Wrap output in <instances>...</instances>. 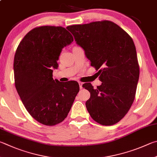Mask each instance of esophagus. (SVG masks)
<instances>
[{
    "label": "esophagus",
    "instance_id": "1",
    "mask_svg": "<svg viewBox=\"0 0 157 157\" xmlns=\"http://www.w3.org/2000/svg\"><path fill=\"white\" fill-rule=\"evenodd\" d=\"M78 83H79V88H80V89H82V85H83V83H82V82H79Z\"/></svg>",
    "mask_w": 157,
    "mask_h": 157
}]
</instances>
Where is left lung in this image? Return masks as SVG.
<instances>
[{
  "instance_id": "obj_1",
  "label": "left lung",
  "mask_w": 157,
  "mask_h": 157,
  "mask_svg": "<svg viewBox=\"0 0 157 157\" xmlns=\"http://www.w3.org/2000/svg\"><path fill=\"white\" fill-rule=\"evenodd\" d=\"M76 43L84 49L90 65L99 70L102 83L94 88L83 87L90 97L86 107L91 117L103 126H111L126 115L134 101L139 77L136 48L123 29L108 21L68 26Z\"/></svg>"
}]
</instances>
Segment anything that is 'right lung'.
I'll use <instances>...</instances> for the list:
<instances>
[{"label":"right lung","instance_id":"1","mask_svg":"<svg viewBox=\"0 0 157 157\" xmlns=\"http://www.w3.org/2000/svg\"><path fill=\"white\" fill-rule=\"evenodd\" d=\"M73 41L72 35L64 27L42 26L28 32L16 51L17 92L30 115L46 126L64 120L79 90L75 81L62 83L52 78L62 49Z\"/></svg>","mask_w":157,"mask_h":157}]
</instances>
